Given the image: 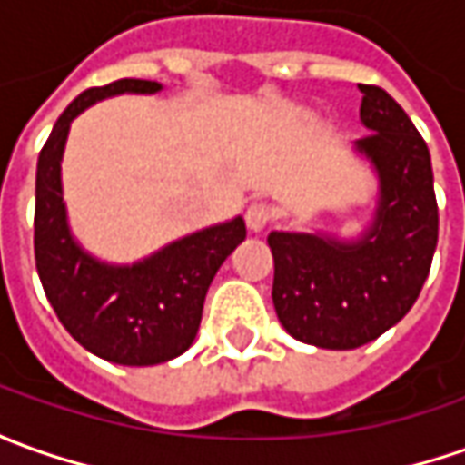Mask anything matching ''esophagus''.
Wrapping results in <instances>:
<instances>
[{
  "mask_svg": "<svg viewBox=\"0 0 465 465\" xmlns=\"http://www.w3.org/2000/svg\"><path fill=\"white\" fill-rule=\"evenodd\" d=\"M272 217H274V212L269 206L253 204L248 206V212H245V224H248L251 232H263L269 227V223H272Z\"/></svg>",
  "mask_w": 465,
  "mask_h": 465,
  "instance_id": "1",
  "label": "esophagus"
}]
</instances>
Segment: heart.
I'll return each instance as SVG.
<instances>
[{
  "label": "heart",
  "mask_w": 465,
  "mask_h": 465,
  "mask_svg": "<svg viewBox=\"0 0 465 465\" xmlns=\"http://www.w3.org/2000/svg\"><path fill=\"white\" fill-rule=\"evenodd\" d=\"M300 118H311V114H300Z\"/></svg>",
  "instance_id": "heart-1"
}]
</instances>
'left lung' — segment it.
Wrapping results in <instances>:
<instances>
[{
    "label": "left lung",
    "instance_id": "left-lung-1",
    "mask_svg": "<svg viewBox=\"0 0 465 465\" xmlns=\"http://www.w3.org/2000/svg\"><path fill=\"white\" fill-rule=\"evenodd\" d=\"M365 139L351 154L375 191L357 232L274 230V311L284 331L318 349H357L396 326L417 302L438 248L430 150L385 90L360 84Z\"/></svg>",
    "mask_w": 465,
    "mask_h": 465
}]
</instances>
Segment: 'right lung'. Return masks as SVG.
Here are the masks:
<instances>
[{"label":"right lung","instance_id":"obj_1","mask_svg":"<svg viewBox=\"0 0 465 465\" xmlns=\"http://www.w3.org/2000/svg\"><path fill=\"white\" fill-rule=\"evenodd\" d=\"M160 90L154 80H116L80 93L54 124L35 170V266L45 297L82 347L129 367L168 362L193 344L206 290L245 241V223L235 214L134 263H114L90 253L74 235L62 183L72 121L100 100Z\"/></svg>","mask_w":465,"mask_h":465}]
</instances>
